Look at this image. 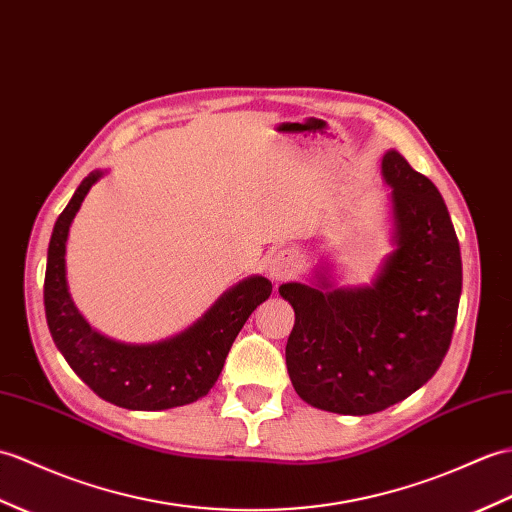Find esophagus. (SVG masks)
<instances>
[{"instance_id":"34e87169","label":"esophagus","mask_w":512,"mask_h":512,"mask_svg":"<svg viewBox=\"0 0 512 512\" xmlns=\"http://www.w3.org/2000/svg\"><path fill=\"white\" fill-rule=\"evenodd\" d=\"M299 255L294 251H288V248H283V251L272 253L268 259V275L272 281H288L292 279L296 272H299Z\"/></svg>"}]
</instances>
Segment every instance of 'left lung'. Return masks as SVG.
I'll use <instances>...</instances> for the list:
<instances>
[{
    "label": "left lung",
    "instance_id": "1",
    "mask_svg": "<svg viewBox=\"0 0 512 512\" xmlns=\"http://www.w3.org/2000/svg\"><path fill=\"white\" fill-rule=\"evenodd\" d=\"M395 251L362 288L283 283L294 307L285 364L303 401L336 414L382 412L410 397L441 366L462 292L460 244L436 185L388 150Z\"/></svg>",
    "mask_w": 512,
    "mask_h": 512
}]
</instances>
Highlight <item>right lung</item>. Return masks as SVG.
Instances as JSON below:
<instances>
[{"label": "right lung", "instance_id": "right-lung-1", "mask_svg": "<svg viewBox=\"0 0 512 512\" xmlns=\"http://www.w3.org/2000/svg\"><path fill=\"white\" fill-rule=\"evenodd\" d=\"M102 176L91 172L58 216L45 268V318L58 351L95 395L126 410H168L187 406L218 382L231 344L257 305L264 303L272 283L248 277L224 292L205 316L181 334L152 342L124 344L93 331L76 310L65 277V244L71 220L91 185Z\"/></svg>", "mask_w": 512, "mask_h": 512}]
</instances>
